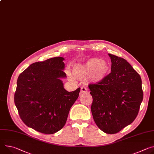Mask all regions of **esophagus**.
I'll return each instance as SVG.
<instances>
[{"instance_id":"1","label":"esophagus","mask_w":154,"mask_h":154,"mask_svg":"<svg viewBox=\"0 0 154 154\" xmlns=\"http://www.w3.org/2000/svg\"><path fill=\"white\" fill-rule=\"evenodd\" d=\"M87 88L85 86H82L81 87V90H80V94L85 93H87Z\"/></svg>"}]
</instances>
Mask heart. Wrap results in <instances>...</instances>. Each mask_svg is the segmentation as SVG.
I'll return each instance as SVG.
<instances>
[{
  "mask_svg": "<svg viewBox=\"0 0 154 154\" xmlns=\"http://www.w3.org/2000/svg\"><path fill=\"white\" fill-rule=\"evenodd\" d=\"M109 70V64L106 61L91 58L85 63L75 64L72 68V76L69 74L72 79H82L89 77L91 80L99 82L106 77Z\"/></svg>",
  "mask_w": 154,
  "mask_h": 154,
  "instance_id": "heart-1",
  "label": "heart"
}]
</instances>
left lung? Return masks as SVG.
Listing matches in <instances>:
<instances>
[{
	"label": "left lung",
	"mask_w": 154,
	"mask_h": 154,
	"mask_svg": "<svg viewBox=\"0 0 154 154\" xmlns=\"http://www.w3.org/2000/svg\"><path fill=\"white\" fill-rule=\"evenodd\" d=\"M111 72L101 82L90 83L94 121L101 130L116 134L136 118L143 100L139 74L125 59L109 53Z\"/></svg>",
	"instance_id": "1"
}]
</instances>
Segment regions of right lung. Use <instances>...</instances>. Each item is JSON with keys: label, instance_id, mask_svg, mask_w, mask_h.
<instances>
[{"label": "right lung", "instance_id": "add662e5", "mask_svg": "<svg viewBox=\"0 0 154 154\" xmlns=\"http://www.w3.org/2000/svg\"><path fill=\"white\" fill-rule=\"evenodd\" d=\"M62 57L35 62L17 80L14 101L24 123L37 131L51 134L65 125L80 88L67 91L60 78L66 77Z\"/></svg>", "mask_w": 154, "mask_h": 154}]
</instances>
